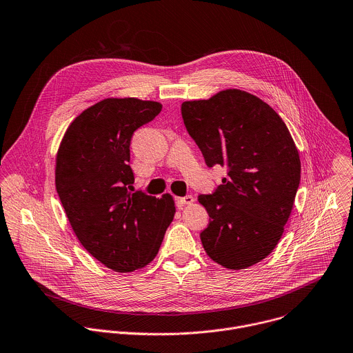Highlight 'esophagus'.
Segmentation results:
<instances>
[{
	"label": "esophagus",
	"instance_id": "34e87169",
	"mask_svg": "<svg viewBox=\"0 0 353 353\" xmlns=\"http://www.w3.org/2000/svg\"><path fill=\"white\" fill-rule=\"evenodd\" d=\"M194 203V199H193V196H185V197H178L176 199V204H178V207L182 210L185 205H192Z\"/></svg>",
	"mask_w": 353,
	"mask_h": 353
}]
</instances>
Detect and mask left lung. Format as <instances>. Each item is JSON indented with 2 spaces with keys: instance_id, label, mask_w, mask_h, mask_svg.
<instances>
[{
  "instance_id": "8db88e82",
  "label": "left lung",
  "mask_w": 353,
  "mask_h": 353,
  "mask_svg": "<svg viewBox=\"0 0 353 353\" xmlns=\"http://www.w3.org/2000/svg\"><path fill=\"white\" fill-rule=\"evenodd\" d=\"M181 111L207 165L229 170L214 194L199 196L210 215L203 246L225 268H248L283 234L300 185L296 143L267 103L239 89L185 101Z\"/></svg>"
}]
</instances>
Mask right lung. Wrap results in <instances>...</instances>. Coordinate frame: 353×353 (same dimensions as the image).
<instances>
[{
	"mask_svg": "<svg viewBox=\"0 0 353 353\" xmlns=\"http://www.w3.org/2000/svg\"><path fill=\"white\" fill-rule=\"evenodd\" d=\"M163 105L104 99L68 125L56 156V190L83 248L105 267L131 272L157 254L175 215L171 194L132 193L130 141Z\"/></svg>",
	"mask_w": 353,
	"mask_h": 353,
	"instance_id": "1",
	"label": "right lung"
}]
</instances>
